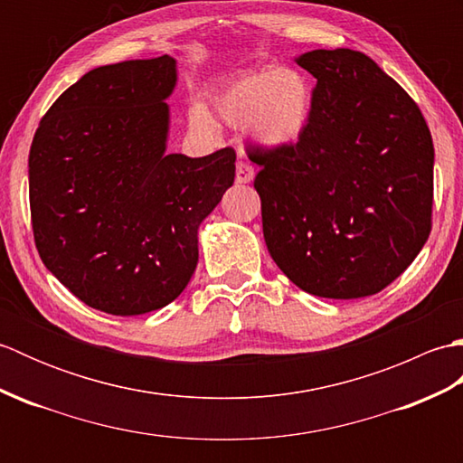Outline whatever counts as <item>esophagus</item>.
<instances>
[{
	"instance_id": "esophagus-1",
	"label": "esophagus",
	"mask_w": 463,
	"mask_h": 463,
	"mask_svg": "<svg viewBox=\"0 0 463 463\" xmlns=\"http://www.w3.org/2000/svg\"><path fill=\"white\" fill-rule=\"evenodd\" d=\"M252 179H254V169L247 159H242V155H241V159L237 161V183L247 184Z\"/></svg>"
}]
</instances>
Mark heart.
Wrapping results in <instances>:
<instances>
[{
  "instance_id": "1",
  "label": "heart",
  "mask_w": 463,
  "mask_h": 463,
  "mask_svg": "<svg viewBox=\"0 0 463 463\" xmlns=\"http://www.w3.org/2000/svg\"><path fill=\"white\" fill-rule=\"evenodd\" d=\"M209 109L203 105L191 107V131L213 135V114L226 125H249L264 145L288 146L300 139L310 123L312 87L298 69H262L224 83L211 95Z\"/></svg>"
}]
</instances>
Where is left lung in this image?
I'll return each mask as SVG.
<instances>
[{
	"label": "left lung",
	"mask_w": 463,
	"mask_h": 463,
	"mask_svg": "<svg viewBox=\"0 0 463 463\" xmlns=\"http://www.w3.org/2000/svg\"><path fill=\"white\" fill-rule=\"evenodd\" d=\"M297 63L317 80L307 131L288 146H247L264 242L304 292L370 297L430 237L434 143L416 101L368 55L314 49Z\"/></svg>",
	"instance_id": "left-lung-1"
}]
</instances>
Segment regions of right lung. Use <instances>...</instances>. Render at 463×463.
I'll return each mask as SVG.
<instances>
[{
	"label": "right lung",
	"instance_id": "add662e5",
	"mask_svg": "<svg viewBox=\"0 0 463 463\" xmlns=\"http://www.w3.org/2000/svg\"><path fill=\"white\" fill-rule=\"evenodd\" d=\"M169 55L91 69L57 97L29 149L33 239L87 307L135 317L173 302L199 260V224L234 183L237 153L166 155Z\"/></svg>",
	"mask_w": 463,
	"mask_h": 463
}]
</instances>
